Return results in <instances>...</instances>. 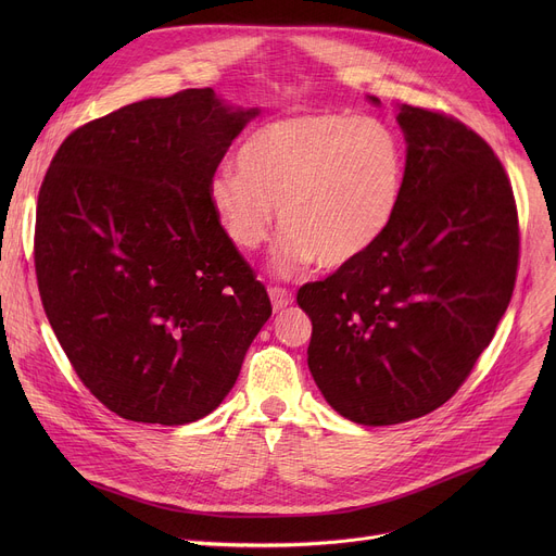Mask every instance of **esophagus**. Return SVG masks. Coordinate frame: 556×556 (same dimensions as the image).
Listing matches in <instances>:
<instances>
[{"instance_id":"34e87169","label":"esophagus","mask_w":556,"mask_h":556,"mask_svg":"<svg viewBox=\"0 0 556 556\" xmlns=\"http://www.w3.org/2000/svg\"><path fill=\"white\" fill-rule=\"evenodd\" d=\"M268 295H270V302H273V311H275V313H279V311H283L286 306L293 304V293H290V290H286V288L273 286V288H268Z\"/></svg>"}]
</instances>
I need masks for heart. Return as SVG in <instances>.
Segmentation results:
<instances>
[{
    "label": "heart",
    "mask_w": 556,
    "mask_h": 556,
    "mask_svg": "<svg viewBox=\"0 0 556 556\" xmlns=\"http://www.w3.org/2000/svg\"><path fill=\"white\" fill-rule=\"evenodd\" d=\"M239 173L218 170L207 198L227 239L243 252L286 233L275 268L293 275L315 261L340 270L365 256L392 225L405 182L401 135L376 116L290 112L254 128ZM278 212L275 213L274 210Z\"/></svg>",
    "instance_id": "obj_1"
}]
</instances>
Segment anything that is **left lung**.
<instances>
[{"instance_id":"obj_1","label":"left lung","mask_w":556,"mask_h":556,"mask_svg":"<svg viewBox=\"0 0 556 556\" xmlns=\"http://www.w3.org/2000/svg\"><path fill=\"white\" fill-rule=\"evenodd\" d=\"M396 122L405 182L392 225L352 266L298 293L313 323V381L363 426L424 417L457 392L507 311L518 268L514 191L491 146L424 108L401 103Z\"/></svg>"}]
</instances>
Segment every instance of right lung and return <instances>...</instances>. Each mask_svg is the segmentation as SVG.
<instances>
[{
    "instance_id": "obj_1",
    "label": "right lung",
    "mask_w": 556,
    "mask_h": 556,
    "mask_svg": "<svg viewBox=\"0 0 556 556\" xmlns=\"http://www.w3.org/2000/svg\"><path fill=\"white\" fill-rule=\"evenodd\" d=\"M258 112L212 87L130 103L74 130L45 175V313L83 386L128 421L185 426L214 413L273 315L207 198Z\"/></svg>"
}]
</instances>
